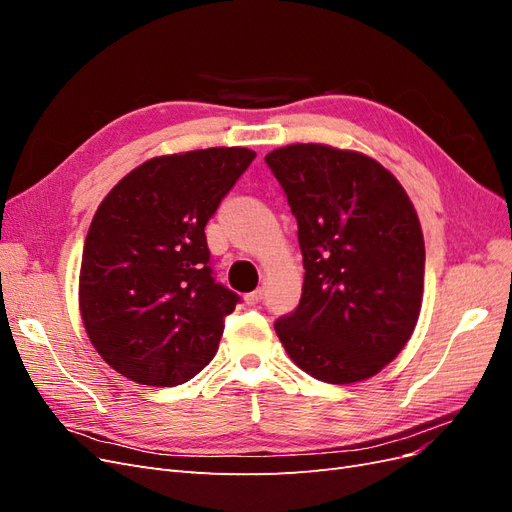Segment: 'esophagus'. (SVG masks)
Returning <instances> with one entry per match:
<instances>
[{"label":"esophagus","instance_id":"obj_1","mask_svg":"<svg viewBox=\"0 0 512 512\" xmlns=\"http://www.w3.org/2000/svg\"><path fill=\"white\" fill-rule=\"evenodd\" d=\"M262 297H265V288H256L250 294H245V301L250 305H256V303L262 301Z\"/></svg>","mask_w":512,"mask_h":512}]
</instances>
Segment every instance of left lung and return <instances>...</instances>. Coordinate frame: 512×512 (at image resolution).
<instances>
[{
  "label": "left lung",
  "mask_w": 512,
  "mask_h": 512,
  "mask_svg": "<svg viewBox=\"0 0 512 512\" xmlns=\"http://www.w3.org/2000/svg\"><path fill=\"white\" fill-rule=\"evenodd\" d=\"M299 224L303 292L275 331L294 365L329 384L376 376L423 303L425 241L406 190L378 160L297 143L265 156Z\"/></svg>",
  "instance_id": "1"
}]
</instances>
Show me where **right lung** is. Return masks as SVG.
I'll list each match as a JSON object with an SVG mask.
<instances>
[{
	"label": "right lung",
	"instance_id": "add662e5",
	"mask_svg": "<svg viewBox=\"0 0 512 512\" xmlns=\"http://www.w3.org/2000/svg\"><path fill=\"white\" fill-rule=\"evenodd\" d=\"M254 158L245 147L158 156L104 196L83 247L79 309L121 376L177 386L218 352L239 297L213 280L205 226Z\"/></svg>",
	"mask_w": 512,
	"mask_h": 512
}]
</instances>
